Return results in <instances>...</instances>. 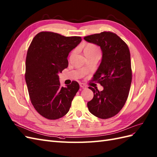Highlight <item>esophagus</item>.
Returning a JSON list of instances; mask_svg holds the SVG:
<instances>
[{
  "instance_id": "esophagus-1",
  "label": "esophagus",
  "mask_w": 157,
  "mask_h": 157,
  "mask_svg": "<svg viewBox=\"0 0 157 157\" xmlns=\"http://www.w3.org/2000/svg\"><path fill=\"white\" fill-rule=\"evenodd\" d=\"M79 86H80V87H82V88H86V84H84V83H79Z\"/></svg>"
}]
</instances>
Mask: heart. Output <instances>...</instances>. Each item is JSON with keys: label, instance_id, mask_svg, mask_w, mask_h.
<instances>
[{"label": "heart", "instance_id": "b5f03b06", "mask_svg": "<svg viewBox=\"0 0 157 157\" xmlns=\"http://www.w3.org/2000/svg\"><path fill=\"white\" fill-rule=\"evenodd\" d=\"M83 51H84V53L86 54L87 53L99 52V49H98V47L97 46L94 44H87L84 47Z\"/></svg>", "mask_w": 157, "mask_h": 157}]
</instances>
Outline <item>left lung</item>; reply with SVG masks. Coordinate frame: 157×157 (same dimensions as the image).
<instances>
[{
  "instance_id": "left-lung-1",
  "label": "left lung",
  "mask_w": 157,
  "mask_h": 157,
  "mask_svg": "<svg viewBox=\"0 0 157 157\" xmlns=\"http://www.w3.org/2000/svg\"><path fill=\"white\" fill-rule=\"evenodd\" d=\"M83 39L99 46L102 53L93 80L100 83L104 89L100 92L89 87L94 98L87 102V108L98 118H111L123 108L128 96L132 82L129 49L121 38L111 32H101Z\"/></svg>"
}]
</instances>
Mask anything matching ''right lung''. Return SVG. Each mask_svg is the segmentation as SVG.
I'll return each instance as SVG.
<instances>
[{
    "instance_id": "obj_1",
    "label": "right lung",
    "mask_w": 157,
    "mask_h": 157,
    "mask_svg": "<svg viewBox=\"0 0 157 157\" xmlns=\"http://www.w3.org/2000/svg\"><path fill=\"white\" fill-rule=\"evenodd\" d=\"M80 37H65L52 32H41L33 39L26 58L25 81L31 103L47 119L63 117L79 89L73 81L60 86L59 74L68 66L69 53L77 47Z\"/></svg>"
}]
</instances>
